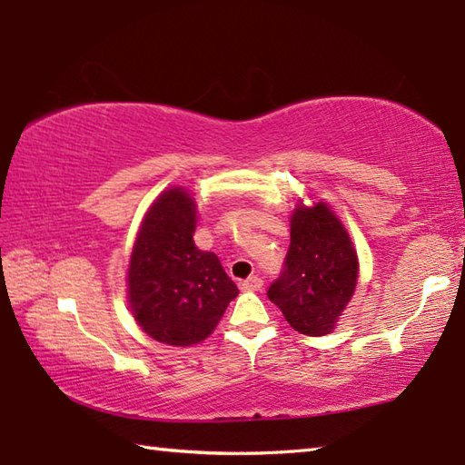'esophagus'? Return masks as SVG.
Segmentation results:
<instances>
[{
  "label": "esophagus",
  "mask_w": 465,
  "mask_h": 465,
  "mask_svg": "<svg viewBox=\"0 0 465 465\" xmlns=\"http://www.w3.org/2000/svg\"><path fill=\"white\" fill-rule=\"evenodd\" d=\"M240 289L242 291H261L262 289V279L261 277H248L246 281L240 282Z\"/></svg>",
  "instance_id": "esophagus-1"
}]
</instances>
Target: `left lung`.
<instances>
[{"instance_id": "8db88e82", "label": "left lung", "mask_w": 465, "mask_h": 465, "mask_svg": "<svg viewBox=\"0 0 465 465\" xmlns=\"http://www.w3.org/2000/svg\"><path fill=\"white\" fill-rule=\"evenodd\" d=\"M289 223L285 271L266 295L297 332L330 334L355 293L357 250L341 219L320 199L310 207L299 201Z\"/></svg>"}]
</instances>
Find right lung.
Segmentation results:
<instances>
[{"instance_id":"add662e5","label":"right lung","mask_w":465,"mask_h":465,"mask_svg":"<svg viewBox=\"0 0 465 465\" xmlns=\"http://www.w3.org/2000/svg\"><path fill=\"white\" fill-rule=\"evenodd\" d=\"M196 203L183 186L147 209L133 243L127 299L133 318L153 341L199 344L240 293L213 252L196 248Z\"/></svg>"}]
</instances>
